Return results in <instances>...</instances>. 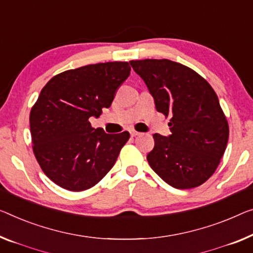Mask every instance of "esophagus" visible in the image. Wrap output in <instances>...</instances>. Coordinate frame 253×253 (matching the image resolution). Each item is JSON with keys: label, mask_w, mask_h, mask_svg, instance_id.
<instances>
[{"label": "esophagus", "mask_w": 253, "mask_h": 253, "mask_svg": "<svg viewBox=\"0 0 253 253\" xmlns=\"http://www.w3.org/2000/svg\"><path fill=\"white\" fill-rule=\"evenodd\" d=\"M130 135H131V136H138V135H141V133H139V131H136V130H130Z\"/></svg>", "instance_id": "1"}]
</instances>
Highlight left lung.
Returning a JSON list of instances; mask_svg holds the SVG:
<instances>
[{
    "label": "left lung",
    "instance_id": "8db88e82",
    "mask_svg": "<svg viewBox=\"0 0 253 253\" xmlns=\"http://www.w3.org/2000/svg\"><path fill=\"white\" fill-rule=\"evenodd\" d=\"M148 86L158 112L171 116V134H154L149 165L169 185L200 186L216 170L228 141V124L217 94L191 68L171 60L129 61Z\"/></svg>",
    "mask_w": 253,
    "mask_h": 253
}]
</instances>
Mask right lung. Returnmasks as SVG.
<instances>
[{
	"label": "right lung",
	"mask_w": 253,
	"mask_h": 253,
	"mask_svg": "<svg viewBox=\"0 0 253 253\" xmlns=\"http://www.w3.org/2000/svg\"><path fill=\"white\" fill-rule=\"evenodd\" d=\"M130 74L128 62H105L63 71L51 78L30 111L33 150L56 185L79 192L93 187L114 167L129 133L93 128Z\"/></svg>",
	"instance_id": "add662e5"
}]
</instances>
